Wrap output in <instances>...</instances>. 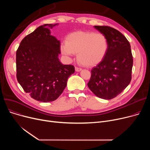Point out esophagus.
<instances>
[{
  "instance_id": "34e87169",
  "label": "esophagus",
  "mask_w": 150,
  "mask_h": 150,
  "mask_svg": "<svg viewBox=\"0 0 150 150\" xmlns=\"http://www.w3.org/2000/svg\"><path fill=\"white\" fill-rule=\"evenodd\" d=\"M81 70H82V69H81V68L75 67V71H76V72H80V71H81Z\"/></svg>"
}]
</instances>
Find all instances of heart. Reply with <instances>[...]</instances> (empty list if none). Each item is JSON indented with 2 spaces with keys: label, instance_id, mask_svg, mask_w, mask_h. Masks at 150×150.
I'll list each match as a JSON object with an SVG mask.
<instances>
[{
  "label": "heart",
  "instance_id": "b5f03b06",
  "mask_svg": "<svg viewBox=\"0 0 150 150\" xmlns=\"http://www.w3.org/2000/svg\"><path fill=\"white\" fill-rule=\"evenodd\" d=\"M109 49L106 36L92 31H78L66 37V42L61 44L63 54L70 57L77 53V59L86 67L98 64L105 58Z\"/></svg>",
  "mask_w": 150,
  "mask_h": 150
}]
</instances>
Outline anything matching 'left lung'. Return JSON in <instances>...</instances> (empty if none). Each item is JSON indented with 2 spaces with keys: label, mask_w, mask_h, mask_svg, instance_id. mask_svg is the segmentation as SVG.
<instances>
[{
  "label": "left lung",
  "mask_w": 150,
  "mask_h": 150,
  "mask_svg": "<svg viewBox=\"0 0 150 150\" xmlns=\"http://www.w3.org/2000/svg\"><path fill=\"white\" fill-rule=\"evenodd\" d=\"M105 35L109 49L105 58L91 70L88 86L99 98L110 100L120 94L130 83L133 64L131 45L119 31L108 26H94Z\"/></svg>",
  "instance_id": "obj_1"
}]
</instances>
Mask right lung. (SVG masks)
Listing matches in <instances>:
<instances>
[{
    "mask_svg": "<svg viewBox=\"0 0 150 150\" xmlns=\"http://www.w3.org/2000/svg\"><path fill=\"white\" fill-rule=\"evenodd\" d=\"M58 25L44 24L26 36L16 52L17 80L33 99L45 102L57 100L75 72L72 65L60 62V41L50 35Z\"/></svg>",
    "mask_w": 150,
    "mask_h": 150,
    "instance_id": "add662e5",
    "label": "right lung"
}]
</instances>
